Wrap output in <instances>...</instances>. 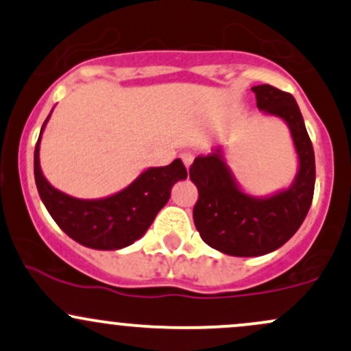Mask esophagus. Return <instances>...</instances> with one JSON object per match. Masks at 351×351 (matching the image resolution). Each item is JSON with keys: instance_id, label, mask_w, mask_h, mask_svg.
<instances>
[{"instance_id": "34e87169", "label": "esophagus", "mask_w": 351, "mask_h": 351, "mask_svg": "<svg viewBox=\"0 0 351 351\" xmlns=\"http://www.w3.org/2000/svg\"><path fill=\"white\" fill-rule=\"evenodd\" d=\"M181 160H183L184 167L189 168V167H191L193 160H195V155H193L191 152H183V153H181Z\"/></svg>"}]
</instances>
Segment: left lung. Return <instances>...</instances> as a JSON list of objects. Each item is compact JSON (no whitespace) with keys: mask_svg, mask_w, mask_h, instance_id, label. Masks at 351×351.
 Wrapping results in <instances>:
<instances>
[{"mask_svg":"<svg viewBox=\"0 0 351 351\" xmlns=\"http://www.w3.org/2000/svg\"><path fill=\"white\" fill-rule=\"evenodd\" d=\"M257 108L285 120L299 155L291 188L269 198H254L237 186L221 148L195 158L189 178L198 188L193 219L201 239L216 251L237 257L264 256L287 243L304 223L315 188V155L300 108L289 92L263 84L252 87Z\"/></svg>","mask_w":351,"mask_h":351,"instance_id":"8db88e82","label":"left lung"}]
</instances>
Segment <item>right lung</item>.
I'll return each instance as SVG.
<instances>
[{"instance_id": "1", "label": "right lung", "mask_w": 351, "mask_h": 351, "mask_svg": "<svg viewBox=\"0 0 351 351\" xmlns=\"http://www.w3.org/2000/svg\"><path fill=\"white\" fill-rule=\"evenodd\" d=\"M51 117V115H49ZM44 122L41 134L46 127ZM39 134L34 148V180L44 206L67 236L79 244L100 251H115L140 239L170 199L173 184L186 180L183 162L148 168L134 183L102 199H77L51 186L39 167Z\"/></svg>"}]
</instances>
